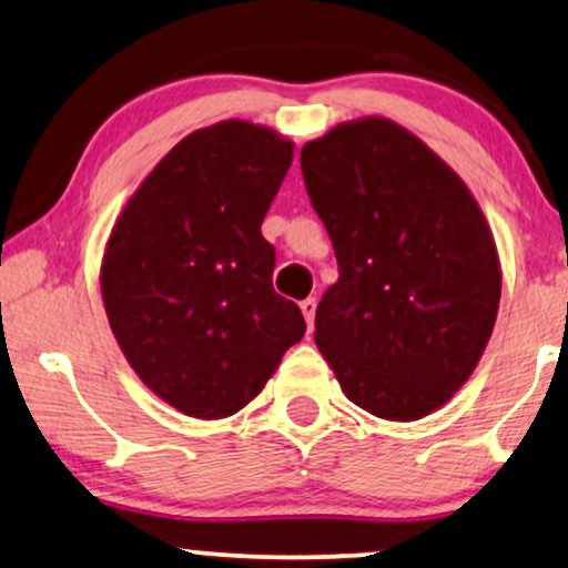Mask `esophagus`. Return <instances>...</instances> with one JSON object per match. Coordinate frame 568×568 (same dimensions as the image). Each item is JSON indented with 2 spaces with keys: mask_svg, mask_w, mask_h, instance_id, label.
<instances>
[{
  "mask_svg": "<svg viewBox=\"0 0 568 568\" xmlns=\"http://www.w3.org/2000/svg\"><path fill=\"white\" fill-rule=\"evenodd\" d=\"M298 306H301V314H304L306 325H308V327H314V314H317V298L308 296V298L301 301Z\"/></svg>",
  "mask_w": 568,
  "mask_h": 568,
  "instance_id": "34e87169",
  "label": "esophagus"
}]
</instances>
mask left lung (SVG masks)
Wrapping results in <instances>:
<instances>
[{
  "mask_svg": "<svg viewBox=\"0 0 568 568\" xmlns=\"http://www.w3.org/2000/svg\"><path fill=\"white\" fill-rule=\"evenodd\" d=\"M301 172L341 272L317 306V348L364 412L433 414L475 372L498 317L483 210L425 141L385 118L308 141Z\"/></svg>",
  "mask_w": 568,
  "mask_h": 568,
  "instance_id": "left-lung-1",
  "label": "left lung"
}]
</instances>
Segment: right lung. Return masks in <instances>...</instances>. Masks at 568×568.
<instances>
[{"label":"right lung","instance_id":"obj_1","mask_svg":"<svg viewBox=\"0 0 568 568\" xmlns=\"http://www.w3.org/2000/svg\"><path fill=\"white\" fill-rule=\"evenodd\" d=\"M293 162L264 125L222 120L172 146L114 222L102 260L106 320L149 390L196 419L256 398L306 333L272 288L262 220Z\"/></svg>","mask_w":568,"mask_h":568}]
</instances>
